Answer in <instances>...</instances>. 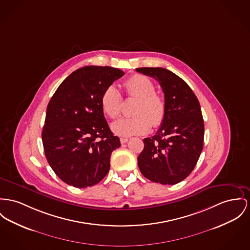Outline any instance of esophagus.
<instances>
[{
    "mask_svg": "<svg viewBox=\"0 0 250 250\" xmlns=\"http://www.w3.org/2000/svg\"><path fill=\"white\" fill-rule=\"evenodd\" d=\"M128 140H129L128 138L121 137V138H120V143H121V144H125V143H127V142H128Z\"/></svg>",
    "mask_w": 250,
    "mask_h": 250,
    "instance_id": "obj_1",
    "label": "esophagus"
}]
</instances>
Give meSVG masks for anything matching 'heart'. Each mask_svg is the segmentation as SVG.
Segmentation results:
<instances>
[{
    "label": "heart",
    "mask_w": 250,
    "mask_h": 250,
    "mask_svg": "<svg viewBox=\"0 0 250 250\" xmlns=\"http://www.w3.org/2000/svg\"><path fill=\"white\" fill-rule=\"evenodd\" d=\"M123 85L127 96L137 100L133 107L134 116L113 123V132L121 136H131L148 133L151 126L159 127L166 117V102L154 92L153 83L145 76L133 75ZM100 104L106 116L112 119L120 117L123 99L116 86L110 85L104 90Z\"/></svg>",
    "instance_id": "heart-1"
}]
</instances>
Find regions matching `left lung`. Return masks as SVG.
Wrapping results in <instances>:
<instances>
[{
    "label": "left lung",
    "instance_id": "1",
    "mask_svg": "<svg viewBox=\"0 0 250 250\" xmlns=\"http://www.w3.org/2000/svg\"><path fill=\"white\" fill-rule=\"evenodd\" d=\"M136 71L159 83L166 102V117L158 132L143 139L144 149L137 157L139 169L152 182L179 183L193 170L203 150L205 128L199 101L169 70L141 67Z\"/></svg>",
    "mask_w": 250,
    "mask_h": 250
}]
</instances>
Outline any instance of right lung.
I'll list each match as a JSON object with an SVG mask.
<instances>
[{
	"label": "right lung",
	"instance_id": "1",
	"mask_svg": "<svg viewBox=\"0 0 250 250\" xmlns=\"http://www.w3.org/2000/svg\"><path fill=\"white\" fill-rule=\"evenodd\" d=\"M124 74L114 67H83L51 98L42 138L49 165L64 183L87 188L108 173L112 151L120 141L109 128L100 99Z\"/></svg>",
	"mask_w": 250,
	"mask_h": 250
}]
</instances>
